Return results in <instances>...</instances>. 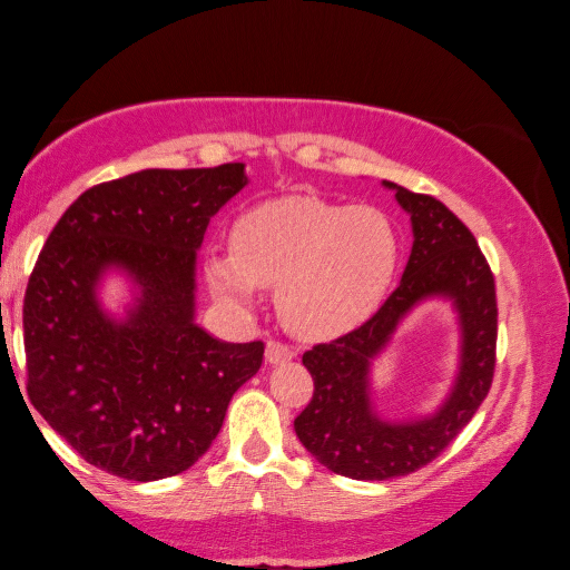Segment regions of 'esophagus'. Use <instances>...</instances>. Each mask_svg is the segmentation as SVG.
I'll use <instances>...</instances> for the list:
<instances>
[{"instance_id":"esophagus-1","label":"esophagus","mask_w":570,"mask_h":570,"mask_svg":"<svg viewBox=\"0 0 570 570\" xmlns=\"http://www.w3.org/2000/svg\"><path fill=\"white\" fill-rule=\"evenodd\" d=\"M295 356V351L291 346H285V343L279 341H267V348H265V358L269 363H285Z\"/></svg>"}]
</instances>
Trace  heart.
<instances>
[{"label": "heart", "instance_id": "heart-1", "mask_svg": "<svg viewBox=\"0 0 570 570\" xmlns=\"http://www.w3.org/2000/svg\"><path fill=\"white\" fill-rule=\"evenodd\" d=\"M396 267L399 235L384 212L293 194L237 217L232 252H212L204 275L209 291L235 307L277 287L287 331L325 341L376 311Z\"/></svg>", "mask_w": 570, "mask_h": 570}]
</instances>
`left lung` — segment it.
Instances as JSON below:
<instances>
[{"label":"left lung","mask_w":570,"mask_h":570,"mask_svg":"<svg viewBox=\"0 0 570 570\" xmlns=\"http://www.w3.org/2000/svg\"><path fill=\"white\" fill-rule=\"evenodd\" d=\"M396 189L412 217L414 245L404 277L371 318L341 338L303 353L313 399L295 434L323 468L351 480H394L422 470L452 444L488 396L495 376V277L464 222L429 194ZM450 296L461 313L463 358L453 394L432 417L386 423L372 412L367 368L397 321L426 296Z\"/></svg>","instance_id":"8db88e82"}]
</instances>
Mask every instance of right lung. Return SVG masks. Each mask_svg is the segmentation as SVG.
I'll list each match as a JSON object with an SVG mask.
<instances>
[{
	"label": "right lung",
	"instance_id": "obj_1",
	"mask_svg": "<svg viewBox=\"0 0 570 570\" xmlns=\"http://www.w3.org/2000/svg\"><path fill=\"white\" fill-rule=\"evenodd\" d=\"M247 184L245 164L146 169L75 199L37 257L22 323L27 394L82 460L134 482L189 470L219 434L265 343L194 323V265L209 219ZM108 266L141 296L118 324L95 285Z\"/></svg>",
	"mask_w": 570,
	"mask_h": 570
}]
</instances>
